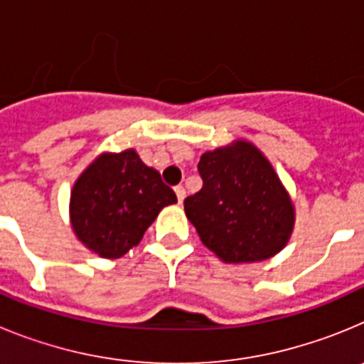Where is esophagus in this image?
<instances>
[{"label":"esophagus","mask_w":364,"mask_h":364,"mask_svg":"<svg viewBox=\"0 0 364 364\" xmlns=\"http://www.w3.org/2000/svg\"><path fill=\"white\" fill-rule=\"evenodd\" d=\"M175 193H176V198H178V202L184 200V198H186V188H184V186H176Z\"/></svg>","instance_id":"esophagus-1"}]
</instances>
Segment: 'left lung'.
Segmentation results:
<instances>
[{
  "label": "left lung",
  "mask_w": 364,
  "mask_h": 364,
  "mask_svg": "<svg viewBox=\"0 0 364 364\" xmlns=\"http://www.w3.org/2000/svg\"><path fill=\"white\" fill-rule=\"evenodd\" d=\"M202 189L184 200L200 240L224 262H255L281 252L294 205L272 164L242 142L200 156Z\"/></svg>",
  "instance_id": "left-lung-1"
}]
</instances>
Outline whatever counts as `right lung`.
I'll use <instances>...</instances> for the list:
<instances>
[{"instance_id":"obj_1","label":"right lung","mask_w":364,"mask_h":364,"mask_svg":"<svg viewBox=\"0 0 364 364\" xmlns=\"http://www.w3.org/2000/svg\"><path fill=\"white\" fill-rule=\"evenodd\" d=\"M176 195L133 149L102 154L76 180L70 193L74 233L91 252L118 259L142 240L162 208Z\"/></svg>"}]
</instances>
